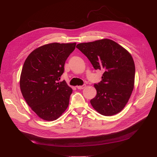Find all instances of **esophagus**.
<instances>
[{"mask_svg": "<svg viewBox=\"0 0 157 157\" xmlns=\"http://www.w3.org/2000/svg\"><path fill=\"white\" fill-rule=\"evenodd\" d=\"M85 87H86V84H83V85H82V86H77V88L78 89H80V90L83 89V88H84Z\"/></svg>", "mask_w": 157, "mask_h": 157, "instance_id": "obj_1", "label": "esophagus"}]
</instances>
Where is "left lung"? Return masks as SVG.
I'll use <instances>...</instances> for the list:
<instances>
[{
    "mask_svg": "<svg viewBox=\"0 0 157 157\" xmlns=\"http://www.w3.org/2000/svg\"><path fill=\"white\" fill-rule=\"evenodd\" d=\"M77 48L87 57L95 69L104 71L101 81L94 84L97 94L90 100L94 109L104 116L121 112L134 86L135 64L131 54L107 39L80 43Z\"/></svg>",
    "mask_w": 157,
    "mask_h": 157,
    "instance_id": "8db88e82",
    "label": "left lung"
}]
</instances>
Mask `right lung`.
<instances>
[{
  "label": "right lung",
  "mask_w": 157,
  "mask_h": 157,
  "mask_svg": "<svg viewBox=\"0 0 157 157\" xmlns=\"http://www.w3.org/2000/svg\"><path fill=\"white\" fill-rule=\"evenodd\" d=\"M75 46V42L42 46L33 50L23 64L20 81L23 97L44 121L56 120L69 105L73 90L65 80H59Z\"/></svg>",
  "instance_id": "right-lung-1"
}]
</instances>
